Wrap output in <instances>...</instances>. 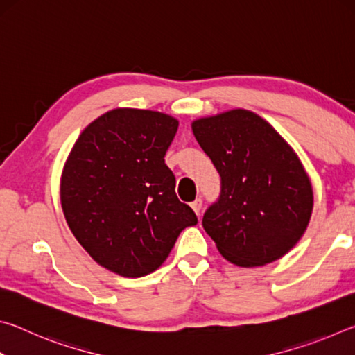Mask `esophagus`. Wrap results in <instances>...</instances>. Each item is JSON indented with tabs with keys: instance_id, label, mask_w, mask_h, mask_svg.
Returning <instances> with one entry per match:
<instances>
[{
	"instance_id": "1",
	"label": "esophagus",
	"mask_w": 355,
	"mask_h": 355,
	"mask_svg": "<svg viewBox=\"0 0 355 355\" xmlns=\"http://www.w3.org/2000/svg\"><path fill=\"white\" fill-rule=\"evenodd\" d=\"M191 208L194 209V213L197 216H200V209H202V199H196L194 202L191 203Z\"/></svg>"
}]
</instances>
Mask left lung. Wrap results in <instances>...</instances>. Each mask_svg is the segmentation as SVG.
<instances>
[{"mask_svg":"<svg viewBox=\"0 0 355 355\" xmlns=\"http://www.w3.org/2000/svg\"><path fill=\"white\" fill-rule=\"evenodd\" d=\"M220 175L219 199L202 225L236 266L272 263L304 235L313 189L294 150L255 112L232 110L192 122Z\"/></svg>","mask_w":355,"mask_h":355,"instance_id":"1","label":"left lung"}]
</instances>
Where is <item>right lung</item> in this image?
Segmentation results:
<instances>
[{
    "instance_id": "add662e5",
    "label": "right lung",
    "mask_w": 355,
    "mask_h": 355,
    "mask_svg": "<svg viewBox=\"0 0 355 355\" xmlns=\"http://www.w3.org/2000/svg\"><path fill=\"white\" fill-rule=\"evenodd\" d=\"M177 128L167 114L117 107L84 128L64 166L61 205L71 233L122 277L156 271L183 228L197 224L164 163Z\"/></svg>"
}]
</instances>
